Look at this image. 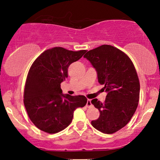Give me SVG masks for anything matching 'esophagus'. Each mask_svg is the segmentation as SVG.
<instances>
[{
	"instance_id": "esophagus-1",
	"label": "esophagus",
	"mask_w": 160,
	"mask_h": 160,
	"mask_svg": "<svg viewBox=\"0 0 160 160\" xmlns=\"http://www.w3.org/2000/svg\"><path fill=\"white\" fill-rule=\"evenodd\" d=\"M86 107H92V103H91L90 99H88V101H87V104H86Z\"/></svg>"
}]
</instances>
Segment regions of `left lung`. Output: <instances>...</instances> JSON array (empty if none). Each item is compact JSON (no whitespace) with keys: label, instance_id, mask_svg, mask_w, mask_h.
<instances>
[{"label":"left lung","instance_id":"1","mask_svg":"<svg viewBox=\"0 0 160 160\" xmlns=\"http://www.w3.org/2000/svg\"><path fill=\"white\" fill-rule=\"evenodd\" d=\"M84 58L96 70L98 82L107 93L104 102L91 101L99 111L92 125L104 133L112 134L123 128L138 104L140 82L131 59L118 48L102 45L88 51Z\"/></svg>","mask_w":160,"mask_h":160}]
</instances>
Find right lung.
I'll list each match as a JSON object with an SVG mask.
<instances>
[{
	"instance_id": "right-lung-1",
	"label": "right lung",
	"mask_w": 160,
	"mask_h": 160,
	"mask_svg": "<svg viewBox=\"0 0 160 160\" xmlns=\"http://www.w3.org/2000/svg\"><path fill=\"white\" fill-rule=\"evenodd\" d=\"M85 52L54 47L32 63L24 90V104L32 122L41 131L48 133L63 131L71 123L74 111L87 104L85 96L63 94L61 88L70 65Z\"/></svg>"
}]
</instances>
